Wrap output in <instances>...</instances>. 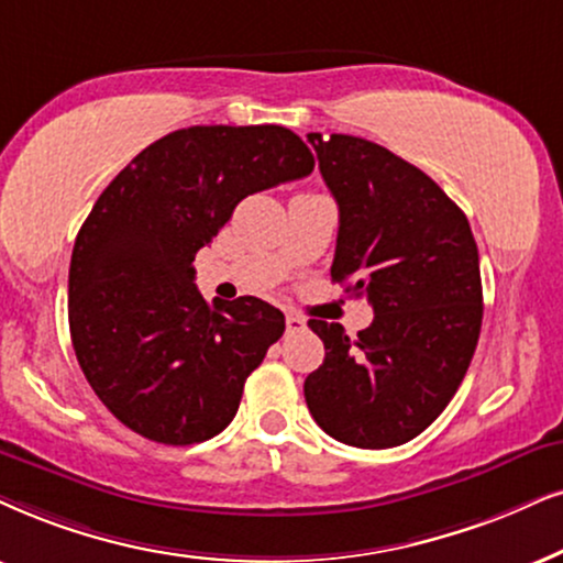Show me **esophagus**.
<instances>
[{"label": "esophagus", "mask_w": 563, "mask_h": 563, "mask_svg": "<svg viewBox=\"0 0 563 563\" xmlns=\"http://www.w3.org/2000/svg\"><path fill=\"white\" fill-rule=\"evenodd\" d=\"M286 327L288 332H303L306 330V319L298 314H286Z\"/></svg>", "instance_id": "esophagus-1"}]
</instances>
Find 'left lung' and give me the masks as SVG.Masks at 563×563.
Wrapping results in <instances>:
<instances>
[{
  "label": "left lung",
  "instance_id": "8db88e82",
  "mask_svg": "<svg viewBox=\"0 0 563 563\" xmlns=\"http://www.w3.org/2000/svg\"><path fill=\"white\" fill-rule=\"evenodd\" d=\"M340 210L332 280L368 298L351 340L309 319L324 361L303 382L319 429L361 450L405 444L465 379L483 322L478 246L465 212L431 176L376 142L306 134Z\"/></svg>",
  "mask_w": 563,
  "mask_h": 563
}]
</instances>
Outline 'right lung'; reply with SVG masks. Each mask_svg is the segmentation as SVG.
I'll return each instance as SVG.
<instances>
[{
    "label": "right lung",
    "instance_id": "obj_1",
    "mask_svg": "<svg viewBox=\"0 0 563 563\" xmlns=\"http://www.w3.org/2000/svg\"><path fill=\"white\" fill-rule=\"evenodd\" d=\"M311 170L314 155L286 126H187L103 189L69 262V334L92 393L126 429L184 446L233 421L286 317L254 296L208 303L191 262L241 199Z\"/></svg>",
    "mask_w": 563,
    "mask_h": 563
}]
</instances>
